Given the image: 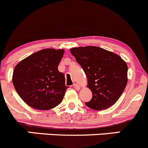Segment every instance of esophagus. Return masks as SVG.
I'll return each mask as SVG.
<instances>
[{"instance_id": "obj_1", "label": "esophagus", "mask_w": 148, "mask_h": 148, "mask_svg": "<svg viewBox=\"0 0 148 148\" xmlns=\"http://www.w3.org/2000/svg\"><path fill=\"white\" fill-rule=\"evenodd\" d=\"M73 87H74V88L75 89V90H80V86H79L78 84H74Z\"/></svg>"}]
</instances>
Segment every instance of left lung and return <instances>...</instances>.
Here are the masks:
<instances>
[{
  "instance_id": "obj_1",
  "label": "left lung",
  "mask_w": 148,
  "mask_h": 148,
  "mask_svg": "<svg viewBox=\"0 0 148 148\" xmlns=\"http://www.w3.org/2000/svg\"><path fill=\"white\" fill-rule=\"evenodd\" d=\"M71 52L87 76L93 95L86 106L102 110L114 104L127 86V63L116 54L98 47H74Z\"/></svg>"
}]
</instances>
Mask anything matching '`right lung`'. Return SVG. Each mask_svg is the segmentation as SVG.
<instances>
[{"mask_svg":"<svg viewBox=\"0 0 148 148\" xmlns=\"http://www.w3.org/2000/svg\"><path fill=\"white\" fill-rule=\"evenodd\" d=\"M64 49H45L32 54L17 64L12 81L23 101L38 110H49L60 103L67 87L58 65Z\"/></svg>","mask_w":148,"mask_h":148,"instance_id":"obj_1","label":"right lung"}]
</instances>
